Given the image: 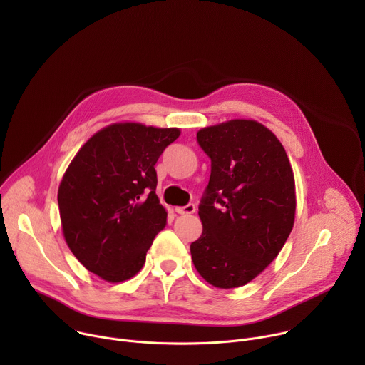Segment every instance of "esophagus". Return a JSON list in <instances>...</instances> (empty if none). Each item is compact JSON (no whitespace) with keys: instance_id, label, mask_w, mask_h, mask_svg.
Instances as JSON below:
<instances>
[{"instance_id":"1","label":"esophagus","mask_w":365,"mask_h":365,"mask_svg":"<svg viewBox=\"0 0 365 365\" xmlns=\"http://www.w3.org/2000/svg\"><path fill=\"white\" fill-rule=\"evenodd\" d=\"M175 211L180 215H189V214H193L196 211V206L193 203H187L185 206H176Z\"/></svg>"}]
</instances>
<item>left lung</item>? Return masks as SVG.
Returning <instances> with one entry per match:
<instances>
[{"label":"left lung","instance_id":"left-lung-1","mask_svg":"<svg viewBox=\"0 0 365 365\" xmlns=\"http://www.w3.org/2000/svg\"><path fill=\"white\" fill-rule=\"evenodd\" d=\"M196 140L211 159V176L199 203L203 231L190 244L193 264L215 287H240L273 262L290 235L293 170L277 137L252 120L202 128Z\"/></svg>","mask_w":365,"mask_h":365}]
</instances>
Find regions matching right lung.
<instances>
[{
  "mask_svg": "<svg viewBox=\"0 0 365 365\" xmlns=\"http://www.w3.org/2000/svg\"><path fill=\"white\" fill-rule=\"evenodd\" d=\"M178 128L113 124L93 134L58 193L65 240L91 273L118 283L135 276L168 221L155 195V163Z\"/></svg>",
  "mask_w": 365,
  "mask_h": 365,
  "instance_id": "add662e5",
  "label": "right lung"
}]
</instances>
